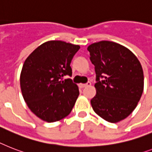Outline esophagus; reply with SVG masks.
<instances>
[{"label": "esophagus", "mask_w": 152, "mask_h": 152, "mask_svg": "<svg viewBox=\"0 0 152 152\" xmlns=\"http://www.w3.org/2000/svg\"><path fill=\"white\" fill-rule=\"evenodd\" d=\"M91 82H87V83H84V84H83V83H81V84H80L79 86H80V88H84V87H89V86H91Z\"/></svg>", "instance_id": "34e87169"}]
</instances>
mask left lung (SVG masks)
Segmentation results:
<instances>
[{"label":"left lung","instance_id":"1","mask_svg":"<svg viewBox=\"0 0 152 152\" xmlns=\"http://www.w3.org/2000/svg\"><path fill=\"white\" fill-rule=\"evenodd\" d=\"M87 50L95 66L97 82L92 108L104 120L118 123L131 114L142 95L141 65L129 49L114 42H97Z\"/></svg>","mask_w":152,"mask_h":152}]
</instances>
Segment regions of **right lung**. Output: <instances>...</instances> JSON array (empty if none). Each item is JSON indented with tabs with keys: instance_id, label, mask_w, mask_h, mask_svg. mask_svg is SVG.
<instances>
[{
	"instance_id": "right-lung-1",
	"label": "right lung",
	"mask_w": 152,
	"mask_h": 152,
	"mask_svg": "<svg viewBox=\"0 0 152 152\" xmlns=\"http://www.w3.org/2000/svg\"><path fill=\"white\" fill-rule=\"evenodd\" d=\"M79 45L50 40L36 48L25 61L20 76L23 98L42 120L53 123L69 114L80 92L72 79L70 63Z\"/></svg>"
}]
</instances>
